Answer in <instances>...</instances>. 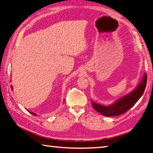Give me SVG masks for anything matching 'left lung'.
<instances>
[{"mask_svg": "<svg viewBox=\"0 0 153 153\" xmlns=\"http://www.w3.org/2000/svg\"><path fill=\"white\" fill-rule=\"evenodd\" d=\"M147 76L145 74L141 83L127 95L120 98L111 105L105 106L91 100V105L96 111L105 116H117L122 114L130 109L144 93L147 84Z\"/></svg>", "mask_w": 153, "mask_h": 153, "instance_id": "left-lung-1", "label": "left lung"}]
</instances>
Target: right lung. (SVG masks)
<instances>
[{
	"label": "right lung",
	"instance_id": "right-lung-1",
	"mask_svg": "<svg viewBox=\"0 0 153 153\" xmlns=\"http://www.w3.org/2000/svg\"><path fill=\"white\" fill-rule=\"evenodd\" d=\"M11 89H13V87H12V86L11 85ZM27 111L29 112H30V113H31V114H33V115H34V116H37V114H35L34 112H30V110H27Z\"/></svg>",
	"mask_w": 153,
	"mask_h": 153
}]
</instances>
